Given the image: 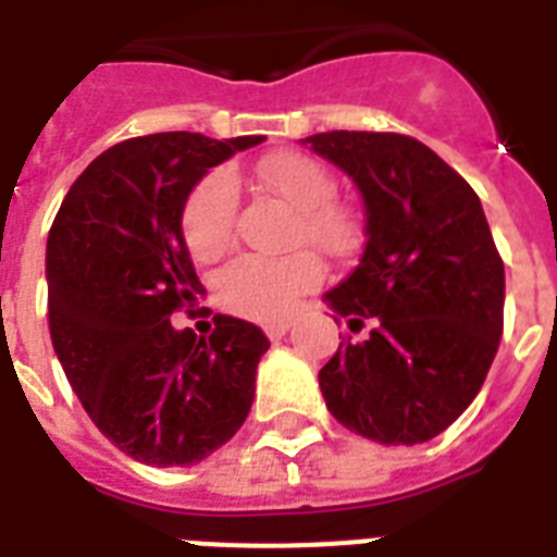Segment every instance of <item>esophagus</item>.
Listing matches in <instances>:
<instances>
[{
	"instance_id": "1",
	"label": "esophagus",
	"mask_w": 557,
	"mask_h": 557,
	"mask_svg": "<svg viewBox=\"0 0 557 557\" xmlns=\"http://www.w3.org/2000/svg\"><path fill=\"white\" fill-rule=\"evenodd\" d=\"M292 326V318H277V321H265L262 323V332L269 335V338H283Z\"/></svg>"
}]
</instances>
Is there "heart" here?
<instances>
[{
  "mask_svg": "<svg viewBox=\"0 0 557 557\" xmlns=\"http://www.w3.org/2000/svg\"><path fill=\"white\" fill-rule=\"evenodd\" d=\"M262 187L277 193L297 208L295 243H312L326 257H347L358 248L364 225L358 210L335 199V176L326 164L297 150L274 152L253 170ZM234 178L210 173L193 187L182 208V236L187 251L201 262L222 257L236 236ZM323 280V262L312 248H300L286 257L243 253L216 274V297L227 312L271 321L286 314L304 292Z\"/></svg>",
  "mask_w": 557,
  "mask_h": 557,
  "instance_id": "obj_1",
  "label": "heart"
}]
</instances>
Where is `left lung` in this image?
Instances as JSON below:
<instances>
[{"label": "left lung", "instance_id": "obj_1", "mask_svg": "<svg viewBox=\"0 0 557 557\" xmlns=\"http://www.w3.org/2000/svg\"><path fill=\"white\" fill-rule=\"evenodd\" d=\"M364 196V257L326 295L364 341L318 381L330 413L381 445L442 433L483 387L503 335L506 274L474 187L401 133L304 138Z\"/></svg>", "mask_w": 557, "mask_h": 557}]
</instances>
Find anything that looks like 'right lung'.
<instances>
[{
  "label": "right lung",
  "instance_id": "right-lung-1",
  "mask_svg": "<svg viewBox=\"0 0 557 557\" xmlns=\"http://www.w3.org/2000/svg\"><path fill=\"white\" fill-rule=\"evenodd\" d=\"M262 135L156 133L100 152L48 231V330L65 379L126 457L193 466L248 419L269 338L213 314V332H176L201 283L182 236L193 185Z\"/></svg>",
  "mask_w": 557,
  "mask_h": 557
}]
</instances>
